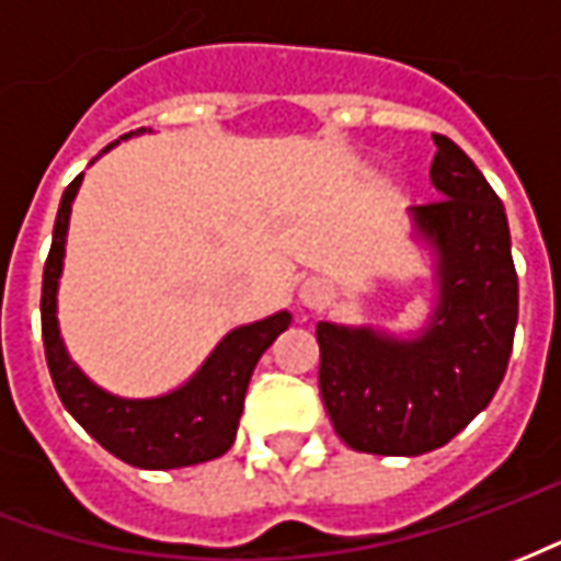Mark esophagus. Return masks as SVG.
I'll return each instance as SVG.
<instances>
[{"mask_svg": "<svg viewBox=\"0 0 561 561\" xmlns=\"http://www.w3.org/2000/svg\"><path fill=\"white\" fill-rule=\"evenodd\" d=\"M321 300H324V288H321L318 282H309V285L304 288V304L316 306L321 304Z\"/></svg>", "mask_w": 561, "mask_h": 561, "instance_id": "esophagus-1", "label": "esophagus"}]
</instances>
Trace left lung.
Returning <instances> with one entry per match:
<instances>
[{"label":"left lung","instance_id":"8db88e82","mask_svg":"<svg viewBox=\"0 0 561 561\" xmlns=\"http://www.w3.org/2000/svg\"><path fill=\"white\" fill-rule=\"evenodd\" d=\"M438 201L412 209L435 252L430 324L412 340L321 321L318 388L345 445L381 457H417L447 445L490 405L505 378L517 328V270L502 201L474 161L433 135Z\"/></svg>","mask_w":561,"mask_h":561}]
</instances>
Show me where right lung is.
<instances>
[{
	"label": "right lung",
	"mask_w": 561,
	"mask_h": 561,
	"mask_svg": "<svg viewBox=\"0 0 561 561\" xmlns=\"http://www.w3.org/2000/svg\"><path fill=\"white\" fill-rule=\"evenodd\" d=\"M140 131H131V135H140ZM80 183H83V173L75 176L62 192L54 225V243H50V255L44 261L42 282L44 354H47V366H50L59 400L104 450H111L114 457L135 469H185V466H197V462L228 454V447L237 438L249 378L255 373L261 354L267 352L282 330H288L291 312L282 309L276 316L231 330L213 348L195 376L188 378L183 388L171 390L164 397L126 400L92 385L90 378L80 373V366L68 357L66 342L59 336V321H56V291H59V276H62V257H66L68 219H71V204H75Z\"/></svg>",
	"instance_id": "right-lung-1"
}]
</instances>
